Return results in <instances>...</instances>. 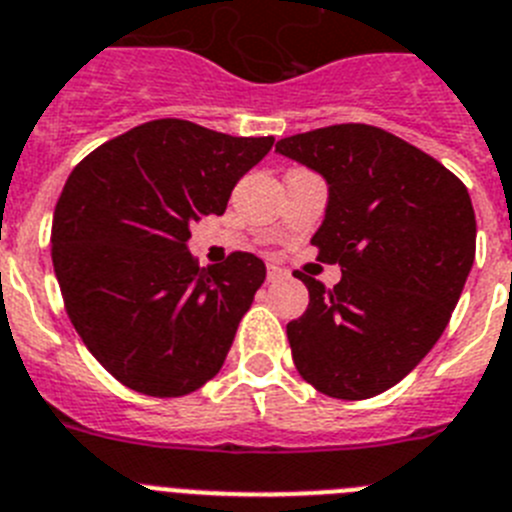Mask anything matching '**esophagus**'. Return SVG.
I'll use <instances>...</instances> for the list:
<instances>
[{"label": "esophagus", "instance_id": "34e87169", "mask_svg": "<svg viewBox=\"0 0 512 512\" xmlns=\"http://www.w3.org/2000/svg\"><path fill=\"white\" fill-rule=\"evenodd\" d=\"M281 278H286V270L278 268V265H268V281L275 283L281 281Z\"/></svg>", "mask_w": 512, "mask_h": 512}]
</instances>
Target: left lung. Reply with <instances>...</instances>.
<instances>
[{
	"label": "left lung",
	"mask_w": 512,
	"mask_h": 512,
	"mask_svg": "<svg viewBox=\"0 0 512 512\" xmlns=\"http://www.w3.org/2000/svg\"><path fill=\"white\" fill-rule=\"evenodd\" d=\"M275 151L327 180L311 244L342 270L332 291L296 270L309 288V306L286 327L296 371L327 397H376L430 353L464 291L477 250L469 190L430 154L366 123L296 133Z\"/></svg>",
	"instance_id": "1"
}]
</instances>
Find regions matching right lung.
<instances>
[{"label": "right lung", "mask_w": 512, "mask_h": 512, "mask_svg": "<svg viewBox=\"0 0 512 512\" xmlns=\"http://www.w3.org/2000/svg\"><path fill=\"white\" fill-rule=\"evenodd\" d=\"M273 136L149 121L74 167L53 211L51 257L66 314L105 371L146 397H185L221 371L265 281L231 252L198 268L190 224L221 216Z\"/></svg>", "instance_id": "add662e5"}]
</instances>
